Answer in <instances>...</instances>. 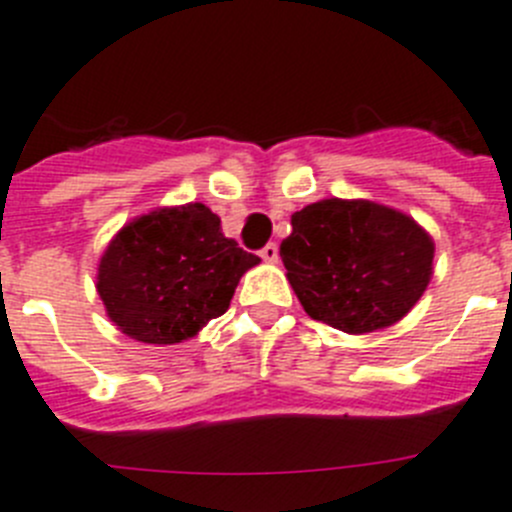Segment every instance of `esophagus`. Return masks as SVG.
<instances>
[{
  "label": "esophagus",
  "instance_id": "obj_1",
  "mask_svg": "<svg viewBox=\"0 0 512 512\" xmlns=\"http://www.w3.org/2000/svg\"><path fill=\"white\" fill-rule=\"evenodd\" d=\"M260 257L265 262H278V245H275V242H267L260 250Z\"/></svg>",
  "mask_w": 512,
  "mask_h": 512
}]
</instances>
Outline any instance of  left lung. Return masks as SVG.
<instances>
[{"mask_svg": "<svg viewBox=\"0 0 512 512\" xmlns=\"http://www.w3.org/2000/svg\"><path fill=\"white\" fill-rule=\"evenodd\" d=\"M290 227L280 257L303 311L347 334L393 326L434 275V239L390 206L324 199Z\"/></svg>", "mask_w": 512, "mask_h": 512, "instance_id": "left-lung-1", "label": "left lung"}]
</instances>
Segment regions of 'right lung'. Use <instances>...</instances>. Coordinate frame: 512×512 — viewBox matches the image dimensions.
Segmentation results:
<instances>
[{
  "label": "right lung",
  "mask_w": 512,
  "mask_h": 512,
  "mask_svg": "<svg viewBox=\"0 0 512 512\" xmlns=\"http://www.w3.org/2000/svg\"><path fill=\"white\" fill-rule=\"evenodd\" d=\"M260 257L222 234L204 204L165 206L124 224L96 275L107 316L145 344H178L229 308Z\"/></svg>",
  "instance_id": "right-lung-1"
}]
</instances>
